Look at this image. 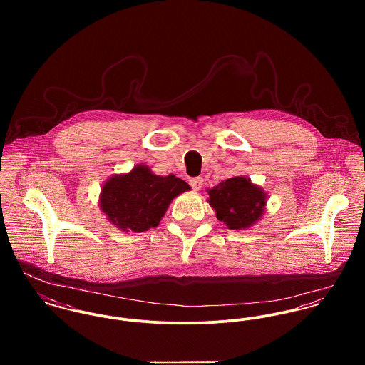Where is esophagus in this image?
Listing matches in <instances>:
<instances>
[{"instance_id":"obj_1","label":"esophagus","mask_w":365,"mask_h":365,"mask_svg":"<svg viewBox=\"0 0 365 365\" xmlns=\"http://www.w3.org/2000/svg\"><path fill=\"white\" fill-rule=\"evenodd\" d=\"M190 185L192 187L194 191H200L204 185V180L201 177H194V178L190 180Z\"/></svg>"}]
</instances>
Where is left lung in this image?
<instances>
[{
	"label": "left lung",
	"mask_w": 365,
	"mask_h": 365,
	"mask_svg": "<svg viewBox=\"0 0 365 365\" xmlns=\"http://www.w3.org/2000/svg\"><path fill=\"white\" fill-rule=\"evenodd\" d=\"M210 208L232 230H245L256 225L265 213L267 192L249 177L239 175L207 190Z\"/></svg>",
	"instance_id": "8db88e82"
}]
</instances>
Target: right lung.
I'll return each mask as SVG.
<instances>
[{"label":"right lung","instance_id":"obj_1","mask_svg":"<svg viewBox=\"0 0 365 365\" xmlns=\"http://www.w3.org/2000/svg\"><path fill=\"white\" fill-rule=\"evenodd\" d=\"M191 187L174 174L157 175L138 164L129 173L109 177L101 188L100 208L122 232L142 233L157 227L175 197Z\"/></svg>","mask_w":365,"mask_h":365}]
</instances>
